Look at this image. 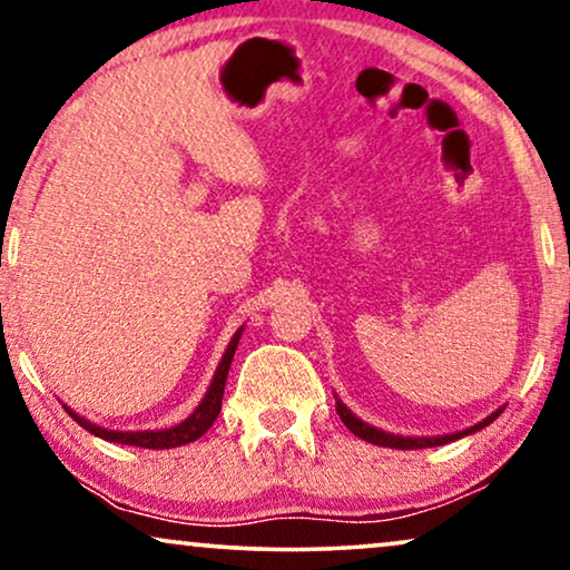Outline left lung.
Segmentation results:
<instances>
[{"label": "left lung", "instance_id": "obj_1", "mask_svg": "<svg viewBox=\"0 0 570 570\" xmlns=\"http://www.w3.org/2000/svg\"><path fill=\"white\" fill-rule=\"evenodd\" d=\"M501 412H503V410L493 412V415L482 420V423L466 428L464 433L439 435V439H404V435H392V433L379 431V428H373V425H365L363 420H357V417L353 415V412H350V410L345 407V404H342V402L337 400V415L342 417V423H345V425L350 428V433H355L357 439H363V441H368V443H376V446H389V449H431V446H441V443L456 441V439H462V435H470V433H474V431H480V428L490 425L498 415H501Z\"/></svg>", "mask_w": 570, "mask_h": 570}]
</instances>
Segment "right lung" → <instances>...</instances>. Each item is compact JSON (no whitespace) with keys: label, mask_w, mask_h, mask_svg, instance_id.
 I'll list each match as a JSON object with an SVG mask.
<instances>
[{"label":"right lung","mask_w":570,"mask_h":570,"mask_svg":"<svg viewBox=\"0 0 570 570\" xmlns=\"http://www.w3.org/2000/svg\"><path fill=\"white\" fill-rule=\"evenodd\" d=\"M240 332H244V330H238L236 334H233L230 345H228V350H225L220 365H217V373H215L213 384H209V392L205 394V400H202L197 410H194L191 417H186L184 423H178L176 428H166V431H135V433H131V431L129 433L106 431V428L92 425L90 420L75 415L72 410H67V412L85 428V431H90L92 435H98V439H104V441L129 443V446H139V449H174V446H184V443L197 441L199 435H205L209 428H213L217 415H220L225 379H228L230 361H233V353H236V347H238Z\"/></svg>","instance_id":"obj_1"}]
</instances>
